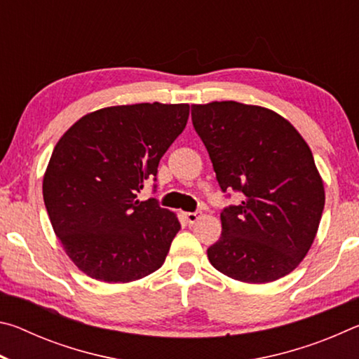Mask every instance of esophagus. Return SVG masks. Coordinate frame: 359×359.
Returning <instances> with one entry per match:
<instances>
[{
    "label": "esophagus",
    "instance_id": "esophagus-1",
    "mask_svg": "<svg viewBox=\"0 0 359 359\" xmlns=\"http://www.w3.org/2000/svg\"><path fill=\"white\" fill-rule=\"evenodd\" d=\"M199 217H201V215H199L198 212H185V214H184V218H185V220H187L188 223H190V224L196 223Z\"/></svg>",
    "mask_w": 359,
    "mask_h": 359
}]
</instances>
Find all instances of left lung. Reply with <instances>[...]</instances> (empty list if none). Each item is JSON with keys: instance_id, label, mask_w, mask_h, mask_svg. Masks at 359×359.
<instances>
[{"instance_id": "1", "label": "left lung", "mask_w": 359, "mask_h": 359, "mask_svg": "<svg viewBox=\"0 0 359 359\" xmlns=\"http://www.w3.org/2000/svg\"><path fill=\"white\" fill-rule=\"evenodd\" d=\"M191 120L218 185L244 194L239 205L222 210L210 264L247 283L290 274L312 247L325 208L307 142L282 115L236 101L193 104Z\"/></svg>"}]
</instances>
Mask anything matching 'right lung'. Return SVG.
Segmentation results:
<instances>
[{"mask_svg": "<svg viewBox=\"0 0 359 359\" xmlns=\"http://www.w3.org/2000/svg\"><path fill=\"white\" fill-rule=\"evenodd\" d=\"M188 115V104L104 107L57 142L42 182L44 204L66 255L88 277L135 282L165 263L180 223L137 193L156 180L158 163Z\"/></svg>", "mask_w": 359, "mask_h": 359, "instance_id": "1", "label": "right lung"}]
</instances>
